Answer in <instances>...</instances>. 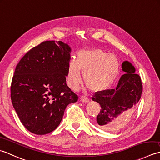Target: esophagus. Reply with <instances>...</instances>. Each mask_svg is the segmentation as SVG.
<instances>
[{"mask_svg":"<svg viewBox=\"0 0 160 160\" xmlns=\"http://www.w3.org/2000/svg\"><path fill=\"white\" fill-rule=\"evenodd\" d=\"M80 99H81V102H83V103H88V102H89V99L88 98V97H86V96H81Z\"/></svg>","mask_w":160,"mask_h":160,"instance_id":"1","label":"esophagus"}]
</instances>
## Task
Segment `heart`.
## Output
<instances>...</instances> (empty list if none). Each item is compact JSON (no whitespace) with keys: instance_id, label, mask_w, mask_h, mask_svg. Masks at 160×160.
Masks as SVG:
<instances>
[{"instance_id":"b5f03b06","label":"heart","mask_w":160,"mask_h":160,"mask_svg":"<svg viewBox=\"0 0 160 160\" xmlns=\"http://www.w3.org/2000/svg\"><path fill=\"white\" fill-rule=\"evenodd\" d=\"M81 71L85 84L92 91L107 88L119 73V61L113 54L99 48L81 50L76 60L69 61L66 70V81L71 89L77 90L81 83Z\"/></svg>"}]
</instances>
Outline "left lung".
<instances>
[{
	"label": "left lung",
	"instance_id": "8db88e82",
	"mask_svg": "<svg viewBox=\"0 0 160 160\" xmlns=\"http://www.w3.org/2000/svg\"><path fill=\"white\" fill-rule=\"evenodd\" d=\"M122 68L125 74L116 88L97 92L92 98L102 108L97 122L108 131L120 128L125 119L134 112L142 93L141 78L135 73V68L128 61L123 62Z\"/></svg>",
	"mask_w": 160,
	"mask_h": 160
}]
</instances>
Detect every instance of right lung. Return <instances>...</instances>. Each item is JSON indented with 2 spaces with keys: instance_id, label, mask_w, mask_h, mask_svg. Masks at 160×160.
Returning a JSON list of instances; mask_svg holds the SVG:
<instances>
[{
  "instance_id": "1",
  "label": "right lung",
  "mask_w": 160,
  "mask_h": 160,
  "mask_svg": "<svg viewBox=\"0 0 160 160\" xmlns=\"http://www.w3.org/2000/svg\"><path fill=\"white\" fill-rule=\"evenodd\" d=\"M70 52L63 42L44 41L28 52L16 67L12 105L22 125L36 135L56 129L67 106L78 100L66 84Z\"/></svg>"
}]
</instances>
